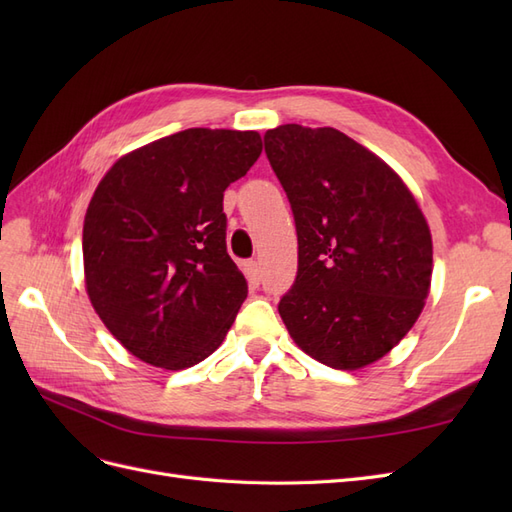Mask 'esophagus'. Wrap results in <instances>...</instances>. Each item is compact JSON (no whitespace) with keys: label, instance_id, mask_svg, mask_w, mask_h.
Instances as JSON below:
<instances>
[{"label":"esophagus","instance_id":"1","mask_svg":"<svg viewBox=\"0 0 512 512\" xmlns=\"http://www.w3.org/2000/svg\"><path fill=\"white\" fill-rule=\"evenodd\" d=\"M243 273H245V277H247V282L258 286V282H260V267H258L256 260L243 262Z\"/></svg>","mask_w":512,"mask_h":512}]
</instances>
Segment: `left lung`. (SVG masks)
<instances>
[{
  "instance_id": "left-lung-1",
  "label": "left lung",
  "mask_w": 512,
  "mask_h": 512,
  "mask_svg": "<svg viewBox=\"0 0 512 512\" xmlns=\"http://www.w3.org/2000/svg\"><path fill=\"white\" fill-rule=\"evenodd\" d=\"M265 153L297 226V277L277 305L290 337L335 369L382 359L431 284V232L412 192L335 128L286 123L267 130Z\"/></svg>"
}]
</instances>
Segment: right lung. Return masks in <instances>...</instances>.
I'll return each instance as SVG.
<instances>
[{"mask_svg":"<svg viewBox=\"0 0 512 512\" xmlns=\"http://www.w3.org/2000/svg\"><path fill=\"white\" fill-rule=\"evenodd\" d=\"M258 132L190 128L108 170L83 226L85 286L138 359L185 369L218 350L247 297L226 252L224 190L254 166Z\"/></svg>","mask_w":512,"mask_h":512,"instance_id":"add662e5","label":"right lung"}]
</instances>
